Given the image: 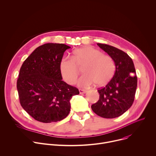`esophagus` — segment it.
<instances>
[{"instance_id": "34e87169", "label": "esophagus", "mask_w": 156, "mask_h": 156, "mask_svg": "<svg viewBox=\"0 0 156 156\" xmlns=\"http://www.w3.org/2000/svg\"><path fill=\"white\" fill-rule=\"evenodd\" d=\"M79 92H80V94H84V93H86L87 92V91L85 90H81V89H80Z\"/></svg>"}]
</instances>
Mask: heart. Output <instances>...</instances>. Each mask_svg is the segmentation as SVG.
Segmentation results:
<instances>
[{
	"mask_svg": "<svg viewBox=\"0 0 156 156\" xmlns=\"http://www.w3.org/2000/svg\"><path fill=\"white\" fill-rule=\"evenodd\" d=\"M83 68L84 74L78 80L80 87H87L94 83L102 86L108 83L114 75L115 63L110 56L93 47L86 46L73 52L72 58H63L60 63L63 79L69 84H73L79 75L77 67Z\"/></svg>",
	"mask_w": 156,
	"mask_h": 156,
	"instance_id": "b5f03b06",
	"label": "heart"
}]
</instances>
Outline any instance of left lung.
<instances>
[{
	"mask_svg": "<svg viewBox=\"0 0 156 156\" xmlns=\"http://www.w3.org/2000/svg\"><path fill=\"white\" fill-rule=\"evenodd\" d=\"M98 46L112 58L115 74L105 86L99 88V101L91 105L93 112L105 119H114L124 114L132 105L137 87L134 63L125 52L107 44Z\"/></svg>",
	"mask_w": 156,
	"mask_h": 156,
	"instance_id": "left-lung-1",
	"label": "left lung"
}]
</instances>
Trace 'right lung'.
<instances>
[{
    "label": "right lung",
    "mask_w": 156,
    "mask_h": 156,
    "mask_svg": "<svg viewBox=\"0 0 156 156\" xmlns=\"http://www.w3.org/2000/svg\"><path fill=\"white\" fill-rule=\"evenodd\" d=\"M70 48L64 44H45L21 65L16 83L20 102L36 120L51 123L64 119L70 111V99L80 93L62 81L60 70L63 54Z\"/></svg>",
    "instance_id": "add662e5"
}]
</instances>
